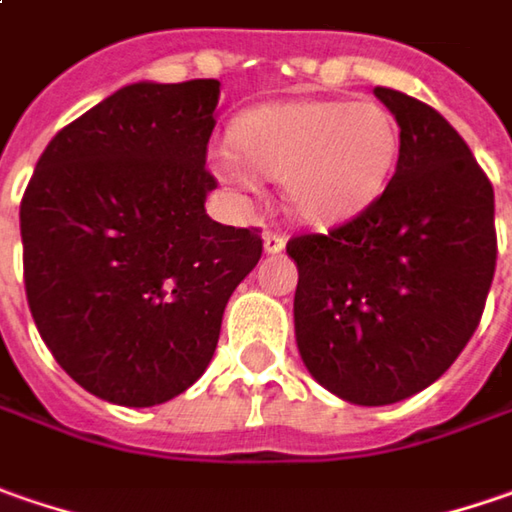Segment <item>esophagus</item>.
Here are the masks:
<instances>
[{
  "label": "esophagus",
  "instance_id": "34e87169",
  "mask_svg": "<svg viewBox=\"0 0 512 512\" xmlns=\"http://www.w3.org/2000/svg\"><path fill=\"white\" fill-rule=\"evenodd\" d=\"M283 246H286V237L280 232L263 234V252L266 255H278V252H283Z\"/></svg>",
  "mask_w": 512,
  "mask_h": 512
}]
</instances>
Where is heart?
I'll list each match as a JSON object with an SVG mask.
<instances>
[{
  "mask_svg": "<svg viewBox=\"0 0 512 512\" xmlns=\"http://www.w3.org/2000/svg\"><path fill=\"white\" fill-rule=\"evenodd\" d=\"M232 140L253 168L283 180L286 206L298 220L335 226L384 194L401 128L378 102L289 100L240 114ZM239 158L229 148L217 151L214 171L234 189L255 191V174Z\"/></svg>",
  "mask_w": 512,
  "mask_h": 512,
  "instance_id": "b5f03b06",
  "label": "heart"
}]
</instances>
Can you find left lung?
Instances as JSON below:
<instances>
[{"instance_id": "obj_1", "label": "left lung", "mask_w": 512, "mask_h": 512, "mask_svg": "<svg viewBox=\"0 0 512 512\" xmlns=\"http://www.w3.org/2000/svg\"><path fill=\"white\" fill-rule=\"evenodd\" d=\"M401 128L384 194L329 234L286 243L295 341L309 375L358 407L438 381L473 338L496 272V197L435 108L375 88Z\"/></svg>"}]
</instances>
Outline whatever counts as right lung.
I'll return each mask as SVG.
<instances>
[{"mask_svg":"<svg viewBox=\"0 0 512 512\" xmlns=\"http://www.w3.org/2000/svg\"><path fill=\"white\" fill-rule=\"evenodd\" d=\"M217 79L134 82L65 125L19 206L36 329L79 387L166 404L206 372L263 240L214 223Z\"/></svg>","mask_w":512,"mask_h":512,"instance_id":"right-lung-1","label":"right lung"}]
</instances>
